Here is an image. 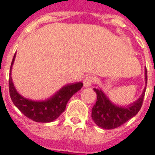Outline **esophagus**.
<instances>
[{
  "instance_id": "1",
  "label": "esophagus",
  "mask_w": 155,
  "mask_h": 155,
  "mask_svg": "<svg viewBox=\"0 0 155 155\" xmlns=\"http://www.w3.org/2000/svg\"><path fill=\"white\" fill-rule=\"evenodd\" d=\"M94 81L95 79L92 76H87L84 80V87H90L94 83Z\"/></svg>"
}]
</instances>
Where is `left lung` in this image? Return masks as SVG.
<instances>
[{"label": "left lung", "instance_id": "1", "mask_svg": "<svg viewBox=\"0 0 155 155\" xmlns=\"http://www.w3.org/2000/svg\"><path fill=\"white\" fill-rule=\"evenodd\" d=\"M147 84V71L145 69V86L142 95L137 101L126 106L115 104L108 99L101 88L94 90L97 96L96 104L92 109V118L96 125L104 130H113L134 117L142 107Z\"/></svg>", "mask_w": 155, "mask_h": 155}]
</instances>
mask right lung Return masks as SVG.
Here are the masks:
<instances>
[{"label": "right lung", "instance_id": "obj_1", "mask_svg": "<svg viewBox=\"0 0 155 155\" xmlns=\"http://www.w3.org/2000/svg\"><path fill=\"white\" fill-rule=\"evenodd\" d=\"M15 57L16 53L14 54L11 63L8 80L9 94L12 101L26 117L30 118L34 121L42 123L54 121L64 112L66 105L71 97L81 89L83 83L77 82L65 85L53 96L45 101H32L27 99L18 93L11 77V71L15 60Z\"/></svg>", "mask_w": 155, "mask_h": 155}]
</instances>
